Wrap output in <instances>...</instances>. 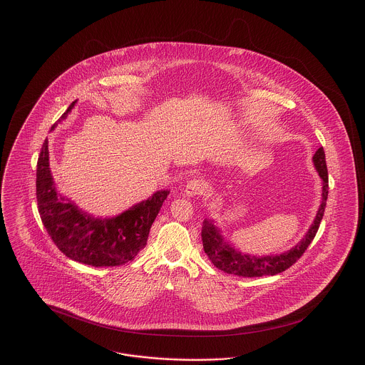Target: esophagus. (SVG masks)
<instances>
[{
	"label": "esophagus",
	"instance_id": "obj_1",
	"mask_svg": "<svg viewBox=\"0 0 365 365\" xmlns=\"http://www.w3.org/2000/svg\"><path fill=\"white\" fill-rule=\"evenodd\" d=\"M207 190V185L204 183V180L201 179H191L187 182L186 187H185V192L186 195L189 197H197V195H201L204 194Z\"/></svg>",
	"mask_w": 365,
	"mask_h": 365
}]
</instances>
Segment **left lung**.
<instances>
[{
	"label": "left lung",
	"instance_id": "1",
	"mask_svg": "<svg viewBox=\"0 0 365 365\" xmlns=\"http://www.w3.org/2000/svg\"><path fill=\"white\" fill-rule=\"evenodd\" d=\"M313 165L323 180L322 202L316 213V217L313 220L312 226L309 227L305 237L297 243L294 247H292L290 250L282 255L257 257L252 255H245L242 252L237 250L234 246H231L230 243L226 242L225 237L220 234V230L215 226L213 220L205 219L202 223V231H201L202 245L209 260L212 261V264L216 268L225 271L227 274L238 275L243 278L277 275L290 268L295 261L304 255V252L311 245L319 230L320 222L324 215L326 204H327V197H329V173H327L326 155L323 148H319L313 155Z\"/></svg>",
	"mask_w": 365,
	"mask_h": 365
}]
</instances>
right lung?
Here are the masks:
<instances>
[{"label":"right lung","mask_w":365,"mask_h":365,"mask_svg":"<svg viewBox=\"0 0 365 365\" xmlns=\"http://www.w3.org/2000/svg\"><path fill=\"white\" fill-rule=\"evenodd\" d=\"M75 103L58 122L67 118ZM48 143L45 139L36 164V202L54 245L71 260L91 267H116L134 260L146 246L150 227L170 191H156L118 216L93 217L58 195L49 168Z\"/></svg>","instance_id":"add662e5"}]
</instances>
